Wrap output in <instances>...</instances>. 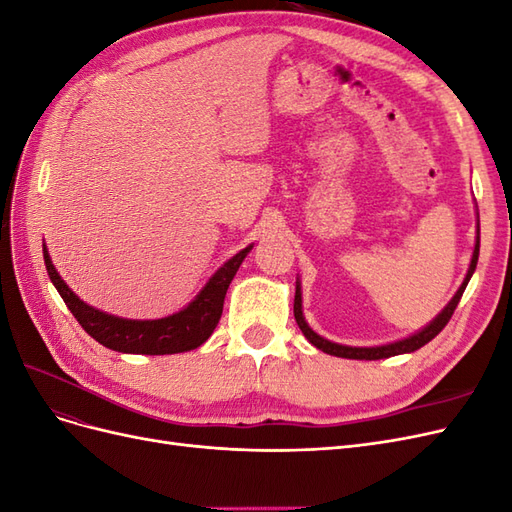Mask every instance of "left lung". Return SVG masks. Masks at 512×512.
Instances as JSON below:
<instances>
[{
    "label": "left lung",
    "mask_w": 512,
    "mask_h": 512,
    "mask_svg": "<svg viewBox=\"0 0 512 512\" xmlns=\"http://www.w3.org/2000/svg\"><path fill=\"white\" fill-rule=\"evenodd\" d=\"M478 250H480V222L476 220V243H474V252H472V260H470V267L466 277H463V282L459 286V290L455 292V297L446 303V307L442 312L433 318L429 324H425L423 329H418L416 333L404 337V339H397V342H389V344H382V346H344V344H335L331 339L318 335L312 327H309L305 316H303V297H301V282L297 277V290H294V320H297L299 329L303 331V335L307 337V342L316 346L318 350L327 352L331 356H342V359H356V361H378V359H389V356H397V354H408L414 352L418 348H423L425 344H429L433 337H436L446 324L451 320L455 307L461 299L463 290H466L468 282L472 273L476 271V262H478Z\"/></svg>",
    "instance_id": "1"
}]
</instances>
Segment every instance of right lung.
<instances>
[{"label":"right lung","mask_w":512,"mask_h":512,"mask_svg":"<svg viewBox=\"0 0 512 512\" xmlns=\"http://www.w3.org/2000/svg\"><path fill=\"white\" fill-rule=\"evenodd\" d=\"M254 243H250L239 254L226 260L224 265L215 271L209 282L203 286L196 297L179 312L156 318V320H132L106 314L94 305H87L83 299L76 297V292L61 280L49 250L42 243L44 265L49 273L53 286L61 294V299L68 305L72 316L79 320L81 327L96 339L98 344L123 352V354H177L188 352L203 346L211 333L218 327L224 309L226 290L237 275L241 262L252 252Z\"/></svg>","instance_id":"1"}]
</instances>
